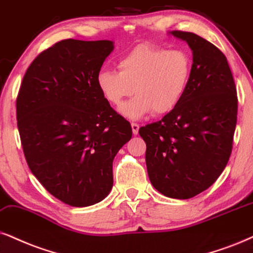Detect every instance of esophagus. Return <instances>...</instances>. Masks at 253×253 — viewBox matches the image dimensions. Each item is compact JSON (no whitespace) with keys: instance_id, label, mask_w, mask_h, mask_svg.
Here are the masks:
<instances>
[{"instance_id":"esophagus-1","label":"esophagus","mask_w":253,"mask_h":253,"mask_svg":"<svg viewBox=\"0 0 253 253\" xmlns=\"http://www.w3.org/2000/svg\"><path fill=\"white\" fill-rule=\"evenodd\" d=\"M130 126H132V132L134 135H136L137 133H139V125L135 124V123H132L130 124Z\"/></svg>"}]
</instances>
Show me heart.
<instances>
[{
	"label": "heart",
	"mask_w": 253,
	"mask_h": 253,
	"mask_svg": "<svg viewBox=\"0 0 253 253\" xmlns=\"http://www.w3.org/2000/svg\"><path fill=\"white\" fill-rule=\"evenodd\" d=\"M118 70L98 72L97 86L108 103H124L119 112L137 120L153 111L165 114L174 110L183 98L191 76V57L182 49L167 50L154 44H140L118 59Z\"/></svg>",
	"instance_id": "obj_1"
}]
</instances>
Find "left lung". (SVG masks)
<instances>
[{
  "label": "left lung",
  "mask_w": 253,
  "mask_h": 253,
  "mask_svg": "<svg viewBox=\"0 0 253 253\" xmlns=\"http://www.w3.org/2000/svg\"><path fill=\"white\" fill-rule=\"evenodd\" d=\"M193 51L183 98L156 123L139 129L150 183L187 200L215 183L228 164L237 123V91L224 53L193 33L170 31Z\"/></svg>",
  "instance_id": "1"
}]
</instances>
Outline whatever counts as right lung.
Returning <instances> with one entry per match:
<instances>
[{"label": "right lung", "instance_id": "add662e5", "mask_svg": "<svg viewBox=\"0 0 253 253\" xmlns=\"http://www.w3.org/2000/svg\"><path fill=\"white\" fill-rule=\"evenodd\" d=\"M113 49L112 41L58 42L30 64L16 100L29 168L72 207L93 206L110 194L114 156L132 137L129 123L95 82Z\"/></svg>", "mask_w": 253, "mask_h": 253}]
</instances>
